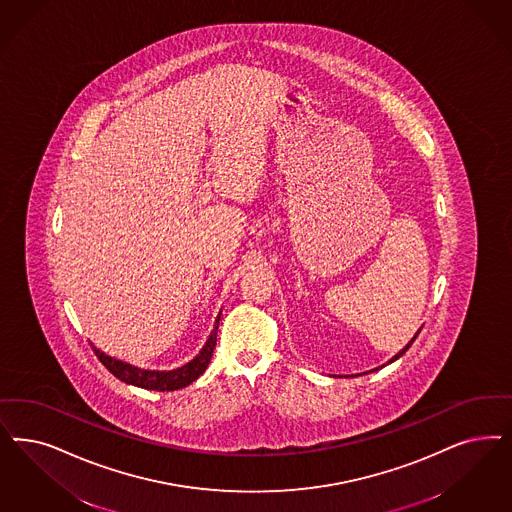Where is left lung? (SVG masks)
<instances>
[{"instance_id": "8db88e82", "label": "left lung", "mask_w": 512, "mask_h": 512, "mask_svg": "<svg viewBox=\"0 0 512 512\" xmlns=\"http://www.w3.org/2000/svg\"><path fill=\"white\" fill-rule=\"evenodd\" d=\"M420 335V331H418V333H416V336ZM416 336H414V338H412V340H410V342H408V344H406L405 348H403V350H401V352L397 353V355H393V357H391V359H389V363H393V361H395V359H399V357H401V355H403V353L406 352V350H408V348H410V346H412V342H414V340H416ZM374 371H376V369H374Z\"/></svg>"}]
</instances>
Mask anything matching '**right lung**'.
Segmentation results:
<instances>
[{"label": "right lung", "mask_w": 512, "mask_h": 512, "mask_svg": "<svg viewBox=\"0 0 512 512\" xmlns=\"http://www.w3.org/2000/svg\"><path fill=\"white\" fill-rule=\"evenodd\" d=\"M219 319L221 318L215 319L212 335L206 340V344H204L200 353L194 357L193 361H189L187 365L174 369V371H145V369H138L130 363L113 359L106 353L96 350L94 346H92V350L96 353V357L102 361V365L106 367L107 371L111 372L113 376H117L119 380H123L124 384H132V386L143 389H155V391H176V389L193 384L194 380L208 369L213 348H215V342H217Z\"/></svg>", "instance_id": "1"}]
</instances>
